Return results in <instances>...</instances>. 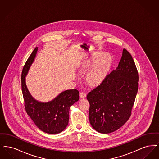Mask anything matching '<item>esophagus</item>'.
Instances as JSON below:
<instances>
[{
    "label": "esophagus",
    "instance_id": "1",
    "mask_svg": "<svg viewBox=\"0 0 159 159\" xmlns=\"http://www.w3.org/2000/svg\"><path fill=\"white\" fill-rule=\"evenodd\" d=\"M86 97V94L84 92H80V98H84Z\"/></svg>",
    "mask_w": 159,
    "mask_h": 159
}]
</instances>
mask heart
I'll list each match as a JSON object with an SVG mask.
<instances>
[{"instance_id": "b5f03b06", "label": "heart", "mask_w": 159, "mask_h": 159, "mask_svg": "<svg viewBox=\"0 0 159 159\" xmlns=\"http://www.w3.org/2000/svg\"><path fill=\"white\" fill-rule=\"evenodd\" d=\"M113 57L107 52H95L80 66V70L91 68L86 76V82L91 86H97L103 82L113 65Z\"/></svg>"}]
</instances>
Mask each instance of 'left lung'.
Listing matches in <instances>:
<instances>
[{
	"instance_id": "8db88e82",
	"label": "left lung",
	"mask_w": 159,
	"mask_h": 159,
	"mask_svg": "<svg viewBox=\"0 0 159 159\" xmlns=\"http://www.w3.org/2000/svg\"><path fill=\"white\" fill-rule=\"evenodd\" d=\"M138 80L135 62L123 49L117 68L86 97L93 128L101 134H109L128 120L138 89Z\"/></svg>"
}]
</instances>
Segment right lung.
Segmentation results:
<instances>
[{
  "label": "right lung",
  "mask_w": 159,
  "mask_h": 159,
  "mask_svg": "<svg viewBox=\"0 0 159 159\" xmlns=\"http://www.w3.org/2000/svg\"><path fill=\"white\" fill-rule=\"evenodd\" d=\"M36 47L27 59L21 74V88L26 113L35 125L43 132L56 134L64 130L68 125L70 106L79 99L77 89L64 91L48 102H40L33 98L28 91L25 77L37 53Z\"/></svg>",
  "instance_id": "add662e5"
}]
</instances>
